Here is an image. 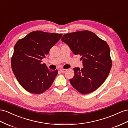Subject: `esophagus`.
<instances>
[{"instance_id": "1", "label": "esophagus", "mask_w": 128, "mask_h": 128, "mask_svg": "<svg viewBox=\"0 0 128 128\" xmlns=\"http://www.w3.org/2000/svg\"><path fill=\"white\" fill-rule=\"evenodd\" d=\"M66 71H67V70H65V69H62V70H60V72H62V73H64V72H66Z\"/></svg>"}]
</instances>
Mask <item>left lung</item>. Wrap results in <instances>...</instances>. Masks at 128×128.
<instances>
[{
  "instance_id": "8db88e82",
  "label": "left lung",
  "mask_w": 128,
  "mask_h": 128,
  "mask_svg": "<svg viewBox=\"0 0 128 128\" xmlns=\"http://www.w3.org/2000/svg\"><path fill=\"white\" fill-rule=\"evenodd\" d=\"M61 41L75 55L82 56L83 67L74 68L70 84L82 94L95 91L104 82L112 68L110 48L106 41L89 30L66 34Z\"/></svg>"
}]
</instances>
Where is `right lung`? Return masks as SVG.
<instances>
[{
    "label": "right lung",
    "mask_w": 128,
    "mask_h": 128,
    "mask_svg": "<svg viewBox=\"0 0 128 128\" xmlns=\"http://www.w3.org/2000/svg\"><path fill=\"white\" fill-rule=\"evenodd\" d=\"M62 34L36 30L17 41L14 47L11 66L22 87L33 94L46 91L52 84L58 70H50L41 60L60 39Z\"/></svg>",
    "instance_id": "add662e5"
}]
</instances>
